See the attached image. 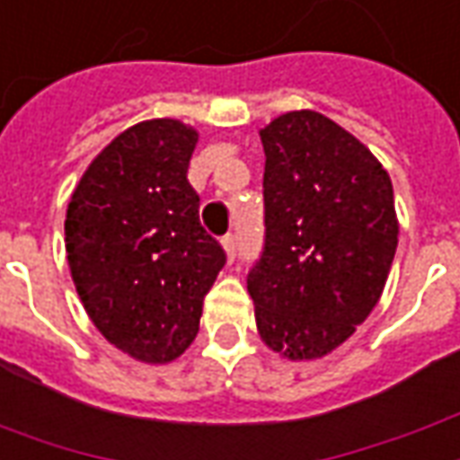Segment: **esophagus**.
<instances>
[{
    "instance_id": "34e87169",
    "label": "esophagus",
    "mask_w": 460,
    "mask_h": 460,
    "mask_svg": "<svg viewBox=\"0 0 460 460\" xmlns=\"http://www.w3.org/2000/svg\"><path fill=\"white\" fill-rule=\"evenodd\" d=\"M221 246H224V252H226V259H234L236 256V239L231 236V234H226L224 239H221Z\"/></svg>"
}]
</instances>
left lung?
<instances>
[{
	"instance_id": "1",
	"label": "left lung",
	"mask_w": 460,
	"mask_h": 460,
	"mask_svg": "<svg viewBox=\"0 0 460 460\" xmlns=\"http://www.w3.org/2000/svg\"><path fill=\"white\" fill-rule=\"evenodd\" d=\"M264 254L246 279L261 342L320 360L367 320L398 249L393 183L370 148L314 111L259 130Z\"/></svg>"
}]
</instances>
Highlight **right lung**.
Wrapping results in <instances>:
<instances>
[{
    "instance_id": "obj_1",
    "label": "right lung",
    "mask_w": 460,
    "mask_h": 460,
    "mask_svg": "<svg viewBox=\"0 0 460 460\" xmlns=\"http://www.w3.org/2000/svg\"><path fill=\"white\" fill-rule=\"evenodd\" d=\"M196 143L199 130L173 118L130 125L93 158L67 204L65 249L87 317L148 365L190 348L226 261L186 178Z\"/></svg>"
}]
</instances>
